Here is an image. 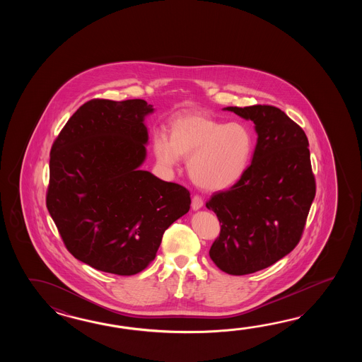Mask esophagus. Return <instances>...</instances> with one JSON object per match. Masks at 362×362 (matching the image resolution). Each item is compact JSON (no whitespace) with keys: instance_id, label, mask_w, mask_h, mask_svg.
<instances>
[{"instance_id":"1","label":"esophagus","mask_w":362,"mask_h":362,"mask_svg":"<svg viewBox=\"0 0 362 362\" xmlns=\"http://www.w3.org/2000/svg\"><path fill=\"white\" fill-rule=\"evenodd\" d=\"M192 207L194 211H197V209H200V208L203 207V199H202V197H199V195H194V197H192Z\"/></svg>"}]
</instances>
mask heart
Instances as JSON below:
<instances>
[{
	"label": "heart",
	"instance_id": "obj_1",
	"mask_svg": "<svg viewBox=\"0 0 362 362\" xmlns=\"http://www.w3.org/2000/svg\"><path fill=\"white\" fill-rule=\"evenodd\" d=\"M156 160L175 167L189 159L192 182L206 192H221L245 175L254 151V136L245 124L228 123L204 114L178 116L170 125V141L156 136Z\"/></svg>",
	"mask_w": 362,
	"mask_h": 362
}]
</instances>
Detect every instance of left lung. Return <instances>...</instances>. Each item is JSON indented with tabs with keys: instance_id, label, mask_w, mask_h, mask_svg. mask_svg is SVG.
<instances>
[{
	"instance_id": "1",
	"label": "left lung",
	"mask_w": 362,
	"mask_h": 362,
	"mask_svg": "<svg viewBox=\"0 0 362 362\" xmlns=\"http://www.w3.org/2000/svg\"><path fill=\"white\" fill-rule=\"evenodd\" d=\"M223 110L252 120L257 142L238 182L206 203L221 223L209 257L225 273L245 276L273 265L299 243L315 180L307 136L282 110L269 105Z\"/></svg>"
}]
</instances>
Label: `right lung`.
I'll return each instance as SVG.
<instances>
[{
    "label": "right lung",
    "mask_w": 362,
    "mask_h": 362,
    "mask_svg": "<svg viewBox=\"0 0 362 362\" xmlns=\"http://www.w3.org/2000/svg\"><path fill=\"white\" fill-rule=\"evenodd\" d=\"M153 111L144 100H88L52 146L47 211L69 254L94 269L142 272L190 209L184 186L139 170Z\"/></svg>",
    "instance_id": "obj_1"
}]
</instances>
